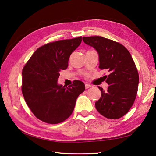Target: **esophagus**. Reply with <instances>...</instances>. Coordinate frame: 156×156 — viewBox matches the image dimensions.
I'll list each match as a JSON object with an SVG mask.
<instances>
[{"instance_id":"esophagus-1","label":"esophagus","mask_w":156,"mask_h":156,"mask_svg":"<svg viewBox=\"0 0 156 156\" xmlns=\"http://www.w3.org/2000/svg\"><path fill=\"white\" fill-rule=\"evenodd\" d=\"M85 88L86 89H88V88H90V87H91V85H90V84H85Z\"/></svg>"}]
</instances>
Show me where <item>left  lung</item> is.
Masks as SVG:
<instances>
[{"mask_svg":"<svg viewBox=\"0 0 156 156\" xmlns=\"http://www.w3.org/2000/svg\"><path fill=\"white\" fill-rule=\"evenodd\" d=\"M83 41L96 50L99 68L108 73L104 76L108 90L99 87L101 97L95 106L106 118L118 119L129 112L137 93L139 74L131 54L122 44L101 36L83 37Z\"/></svg>","mask_w":156,"mask_h":156,"instance_id":"left-lung-1","label":"left lung"}]
</instances>
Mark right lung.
Instances as JSON below:
<instances>
[{
  "label": "right lung",
  "instance_id": "add662e5",
  "mask_svg": "<svg viewBox=\"0 0 156 156\" xmlns=\"http://www.w3.org/2000/svg\"><path fill=\"white\" fill-rule=\"evenodd\" d=\"M82 37L59 40L37 48L22 71V94L38 119L58 124L71 116L85 84L75 80L69 86L58 83L61 70L68 67L69 57L80 45Z\"/></svg>",
  "mask_w": 156,
  "mask_h": 156
}]
</instances>
